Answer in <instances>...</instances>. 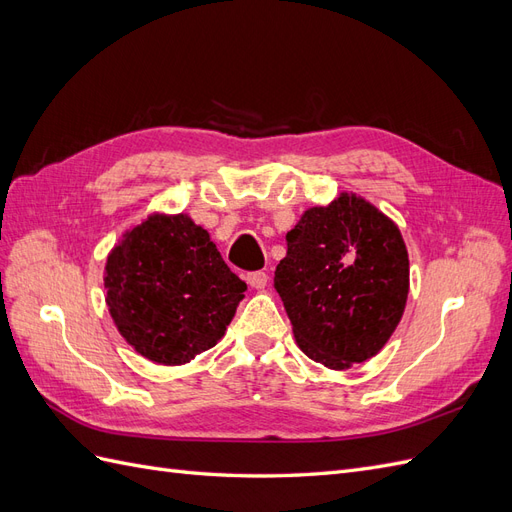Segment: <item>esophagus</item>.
<instances>
[{
    "mask_svg": "<svg viewBox=\"0 0 512 512\" xmlns=\"http://www.w3.org/2000/svg\"><path fill=\"white\" fill-rule=\"evenodd\" d=\"M245 282L250 284V288H254V290H262V288L267 286L269 277H267V273H262V271H254V273H247V275H245Z\"/></svg>",
    "mask_w": 512,
    "mask_h": 512,
    "instance_id": "esophagus-1",
    "label": "esophagus"
}]
</instances>
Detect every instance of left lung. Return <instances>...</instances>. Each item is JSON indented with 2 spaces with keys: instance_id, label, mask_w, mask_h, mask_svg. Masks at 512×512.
Listing matches in <instances>:
<instances>
[{
  "instance_id": "left-lung-1",
  "label": "left lung",
  "mask_w": 512,
  "mask_h": 512,
  "mask_svg": "<svg viewBox=\"0 0 512 512\" xmlns=\"http://www.w3.org/2000/svg\"><path fill=\"white\" fill-rule=\"evenodd\" d=\"M286 247L273 286L297 346L335 371L376 356L404 316L410 290L399 226L363 196L342 192L327 207L305 209Z\"/></svg>"
}]
</instances>
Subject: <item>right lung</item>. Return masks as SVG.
<instances>
[{"label":"right lung","instance_id":"add662e5","mask_svg":"<svg viewBox=\"0 0 512 512\" xmlns=\"http://www.w3.org/2000/svg\"><path fill=\"white\" fill-rule=\"evenodd\" d=\"M104 288L128 346L175 367L220 342L247 286L188 213L151 211L108 252Z\"/></svg>","mask_w":512,"mask_h":512}]
</instances>
